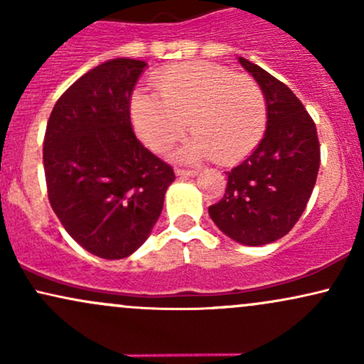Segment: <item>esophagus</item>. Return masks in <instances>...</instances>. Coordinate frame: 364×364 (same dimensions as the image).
Listing matches in <instances>:
<instances>
[{
  "mask_svg": "<svg viewBox=\"0 0 364 364\" xmlns=\"http://www.w3.org/2000/svg\"><path fill=\"white\" fill-rule=\"evenodd\" d=\"M174 173H176V176H181V178H191V176H196V174H198V171H195V169H176L174 171Z\"/></svg>",
  "mask_w": 364,
  "mask_h": 364,
  "instance_id": "obj_1",
  "label": "esophagus"
}]
</instances>
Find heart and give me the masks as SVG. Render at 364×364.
Returning a JSON list of instances; mask_svg holds the SVG:
<instances>
[{"label": "heart", "mask_w": 364, "mask_h": 364, "mask_svg": "<svg viewBox=\"0 0 364 364\" xmlns=\"http://www.w3.org/2000/svg\"><path fill=\"white\" fill-rule=\"evenodd\" d=\"M157 97L136 92L129 114L139 139L154 152L195 133L178 152L183 161L214 157L235 164L260 144L267 127L263 92L253 78L207 61L174 65L154 75Z\"/></svg>", "instance_id": "1"}]
</instances>
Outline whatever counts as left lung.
I'll return each mask as SVG.
<instances>
[{
    "label": "left lung",
    "instance_id": "left-lung-1",
    "mask_svg": "<svg viewBox=\"0 0 364 364\" xmlns=\"http://www.w3.org/2000/svg\"><path fill=\"white\" fill-rule=\"evenodd\" d=\"M237 61L263 92L267 129L258 147L225 173V193L208 207V215L231 240L262 246L286 236L306 208L320 168V144L294 92L255 63Z\"/></svg>",
    "mask_w": 364,
    "mask_h": 364
}]
</instances>
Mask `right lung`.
Segmentation results:
<instances>
[{"label": "right lung", "mask_w": 364, "mask_h": 364, "mask_svg": "<svg viewBox=\"0 0 364 364\" xmlns=\"http://www.w3.org/2000/svg\"><path fill=\"white\" fill-rule=\"evenodd\" d=\"M145 68L129 58L95 66L58 99L46 127L49 203L66 232L106 260L145 243L174 181L132 128L129 99Z\"/></svg>", "instance_id": "add662e5"}]
</instances>
